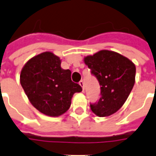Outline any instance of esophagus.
Instances as JSON below:
<instances>
[{"label":"esophagus","mask_w":156,"mask_h":156,"mask_svg":"<svg viewBox=\"0 0 156 156\" xmlns=\"http://www.w3.org/2000/svg\"><path fill=\"white\" fill-rule=\"evenodd\" d=\"M79 85L82 87L83 90H84V82L83 81V80H81V81L79 82Z\"/></svg>","instance_id":"obj_1"}]
</instances>
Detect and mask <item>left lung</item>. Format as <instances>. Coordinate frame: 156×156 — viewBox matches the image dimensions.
<instances>
[{
  "instance_id": "1",
  "label": "left lung",
  "mask_w": 156,
  "mask_h": 156,
  "mask_svg": "<svg viewBox=\"0 0 156 156\" xmlns=\"http://www.w3.org/2000/svg\"><path fill=\"white\" fill-rule=\"evenodd\" d=\"M84 62L100 85V98L90 104L91 110L99 117L115 114L123 106L134 87L135 66L127 58L108 50L86 57Z\"/></svg>"
}]
</instances>
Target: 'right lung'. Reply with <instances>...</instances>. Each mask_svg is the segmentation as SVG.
<instances>
[{
  "instance_id": "obj_1",
  "label": "right lung",
  "mask_w": 156,
  "mask_h": 156,
  "mask_svg": "<svg viewBox=\"0 0 156 156\" xmlns=\"http://www.w3.org/2000/svg\"><path fill=\"white\" fill-rule=\"evenodd\" d=\"M26 94L37 110L48 116H59L70 108L75 93L82 87L71 79V71L61 68L60 58L50 51L30 59L20 75Z\"/></svg>"
}]
</instances>
